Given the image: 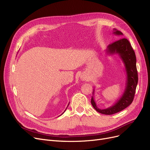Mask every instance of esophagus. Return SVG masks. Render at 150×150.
<instances>
[{
  "label": "esophagus",
  "mask_w": 150,
  "mask_h": 150,
  "mask_svg": "<svg viewBox=\"0 0 150 150\" xmlns=\"http://www.w3.org/2000/svg\"><path fill=\"white\" fill-rule=\"evenodd\" d=\"M81 79H82V80H86V77H84V76H83L82 78H81Z\"/></svg>",
  "instance_id": "34e87169"
}]
</instances>
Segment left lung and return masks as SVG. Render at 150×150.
Listing matches in <instances>:
<instances>
[{
	"label": "left lung",
	"mask_w": 150,
	"mask_h": 150,
	"mask_svg": "<svg viewBox=\"0 0 150 150\" xmlns=\"http://www.w3.org/2000/svg\"><path fill=\"white\" fill-rule=\"evenodd\" d=\"M113 34L122 36L123 33L120 31L114 28ZM108 54H117L123 62L127 80L126 86L123 95L111 106L106 109H101L98 108L94 100L93 96L95 89L93 90V96L91 98V104L96 111L101 114L106 115H112L119 112L129 106L134 97L136 89L138 83V75L136 67V57L135 52L132 48L129 41L126 38H121L115 42L109 44L106 50Z\"/></svg>",
	"instance_id": "obj_1"
}]
</instances>
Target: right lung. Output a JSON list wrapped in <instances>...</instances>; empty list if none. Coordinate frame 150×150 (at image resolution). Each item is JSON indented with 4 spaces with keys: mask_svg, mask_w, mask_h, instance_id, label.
Segmentation results:
<instances>
[{
    "mask_svg": "<svg viewBox=\"0 0 150 150\" xmlns=\"http://www.w3.org/2000/svg\"><path fill=\"white\" fill-rule=\"evenodd\" d=\"M69 104H68V105H67V108H66V109H67V107H68V106H69ZM66 110H65V111H64V112H65V111H66ZM64 112H63V113H64ZM63 113H62V114H63ZM62 114H61V115H62Z\"/></svg>",
    "mask_w": 150,
    "mask_h": 150,
    "instance_id": "1",
    "label": "right lung"
}]
</instances>
